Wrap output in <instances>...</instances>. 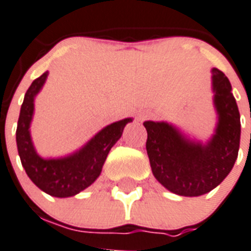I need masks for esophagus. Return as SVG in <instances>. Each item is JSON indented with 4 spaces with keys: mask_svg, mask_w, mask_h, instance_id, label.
I'll return each mask as SVG.
<instances>
[{
    "mask_svg": "<svg viewBox=\"0 0 251 251\" xmlns=\"http://www.w3.org/2000/svg\"><path fill=\"white\" fill-rule=\"evenodd\" d=\"M150 117H151V113H143L139 116V120H142V121H143V120H147V118H150Z\"/></svg>",
    "mask_w": 251,
    "mask_h": 251,
    "instance_id": "obj_1",
    "label": "esophagus"
}]
</instances>
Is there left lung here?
Listing matches in <instances>:
<instances>
[{"label":"left lung","mask_w":251,"mask_h":251,"mask_svg":"<svg viewBox=\"0 0 251 251\" xmlns=\"http://www.w3.org/2000/svg\"><path fill=\"white\" fill-rule=\"evenodd\" d=\"M215 106L219 113L216 134L206 146L181 137L165 122L146 121V150L155 178L182 197L211 191L229 175L240 149L241 122L232 86L226 74L212 69Z\"/></svg>","instance_id":"8db88e82"}]
</instances>
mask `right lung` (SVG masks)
I'll list each match as a JSON object with an SVG mask.
<instances>
[{
  "mask_svg": "<svg viewBox=\"0 0 251 251\" xmlns=\"http://www.w3.org/2000/svg\"><path fill=\"white\" fill-rule=\"evenodd\" d=\"M48 72L33 80L25 95L17 126V146L22 165L31 181L47 194L66 198L84 190L98 178L110 149L121 138L124 127L131 121L125 118L110 124L98 133L83 149L64 159H41L29 137L33 113V98L40 91Z\"/></svg>",
  "mask_w": 251,
  "mask_h": 251,
  "instance_id": "1",
  "label": "right lung"
}]
</instances>
